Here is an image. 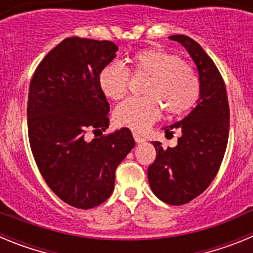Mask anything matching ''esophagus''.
<instances>
[{
  "label": "esophagus",
  "instance_id": "34e87169",
  "mask_svg": "<svg viewBox=\"0 0 253 253\" xmlns=\"http://www.w3.org/2000/svg\"><path fill=\"white\" fill-rule=\"evenodd\" d=\"M133 137H134V140L137 143H143V142H146V139L142 137V135H139L138 133H133Z\"/></svg>",
  "mask_w": 253,
  "mask_h": 253
}]
</instances>
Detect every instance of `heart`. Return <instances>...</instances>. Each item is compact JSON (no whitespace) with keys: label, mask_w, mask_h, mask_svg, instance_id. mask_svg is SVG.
<instances>
[{"label":"heart","mask_w":253,"mask_h":253,"mask_svg":"<svg viewBox=\"0 0 253 253\" xmlns=\"http://www.w3.org/2000/svg\"><path fill=\"white\" fill-rule=\"evenodd\" d=\"M133 75L149 76L142 97H129L116 106L118 125L143 130L158 119L162 107L171 116L182 115L195 106L200 80L195 69L178 55L161 48H146L130 57ZM130 73L124 64L111 62L100 71L99 88L107 99H123L129 88Z\"/></svg>","instance_id":"obj_1"}]
</instances>
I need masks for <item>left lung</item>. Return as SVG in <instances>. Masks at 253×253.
<instances>
[{
    "label": "left lung",
    "instance_id": "left-lung-1",
    "mask_svg": "<svg viewBox=\"0 0 253 253\" xmlns=\"http://www.w3.org/2000/svg\"><path fill=\"white\" fill-rule=\"evenodd\" d=\"M171 40L186 48L198 67L200 99L181 122L166 128L181 131L177 146L163 149L153 142L157 157L148 167V181L154 195L169 205H184L198 198L216 176L227 149L229 104L219 69L204 49L186 35Z\"/></svg>",
    "mask_w": 253,
    "mask_h": 253
}]
</instances>
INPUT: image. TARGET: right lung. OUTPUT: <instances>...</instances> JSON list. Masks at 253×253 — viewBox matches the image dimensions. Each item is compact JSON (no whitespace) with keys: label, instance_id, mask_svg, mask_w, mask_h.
Masks as SVG:
<instances>
[{"label":"right lung","instance_id":"add662e5","mask_svg":"<svg viewBox=\"0 0 253 253\" xmlns=\"http://www.w3.org/2000/svg\"><path fill=\"white\" fill-rule=\"evenodd\" d=\"M109 40L67 38L35 69L28 99L30 148L46 185L60 200L91 209L113 194L115 169L135 143L128 128L86 139L109 126V102L97 77L116 57Z\"/></svg>","mask_w":253,"mask_h":253}]
</instances>
